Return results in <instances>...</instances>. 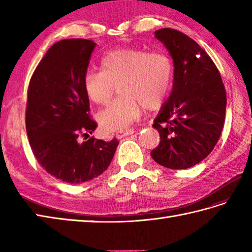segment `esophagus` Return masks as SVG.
<instances>
[{
	"mask_svg": "<svg viewBox=\"0 0 252 252\" xmlns=\"http://www.w3.org/2000/svg\"><path fill=\"white\" fill-rule=\"evenodd\" d=\"M134 130L133 129H130V130H126V131H123V132H121V133H117L116 134V137L117 138H122V137H125V136H127V135H131V134H134Z\"/></svg>",
	"mask_w": 252,
	"mask_h": 252,
	"instance_id": "esophagus-1",
	"label": "esophagus"
}]
</instances>
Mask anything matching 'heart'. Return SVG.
Returning a JSON list of instances; mask_svg holds the SVG:
<instances>
[{
    "label": "heart",
    "mask_w": 252,
    "mask_h": 252,
    "mask_svg": "<svg viewBox=\"0 0 252 252\" xmlns=\"http://www.w3.org/2000/svg\"><path fill=\"white\" fill-rule=\"evenodd\" d=\"M172 76V62L163 53L126 47L105 54L100 71L85 72L83 89L92 103L105 106L117 85L119 97L99 112L97 120L106 132H122L140 118L142 107L155 110L163 104Z\"/></svg>",
    "instance_id": "b5f03b06"
}]
</instances>
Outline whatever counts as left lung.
<instances>
[{"instance_id":"obj_1","label":"left lung","mask_w":252,"mask_h":252,"mask_svg":"<svg viewBox=\"0 0 252 252\" xmlns=\"http://www.w3.org/2000/svg\"><path fill=\"white\" fill-rule=\"evenodd\" d=\"M155 36L174 65L173 87L153 126L160 134L153 159L165 168L189 169L215 148L225 119L226 92L215 63L189 36L163 28Z\"/></svg>"}]
</instances>
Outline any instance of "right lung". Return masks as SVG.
I'll return each mask as SVG.
<instances>
[{"label": "right lung", "instance_id": "add662e5", "mask_svg": "<svg viewBox=\"0 0 252 252\" xmlns=\"http://www.w3.org/2000/svg\"><path fill=\"white\" fill-rule=\"evenodd\" d=\"M95 45L85 39L58 41L35 68L28 88L26 130L31 149L47 173L66 183L100 175L119 144L117 138L80 142L97 127L83 89Z\"/></svg>", "mask_w": 252, "mask_h": 252}]
</instances>
